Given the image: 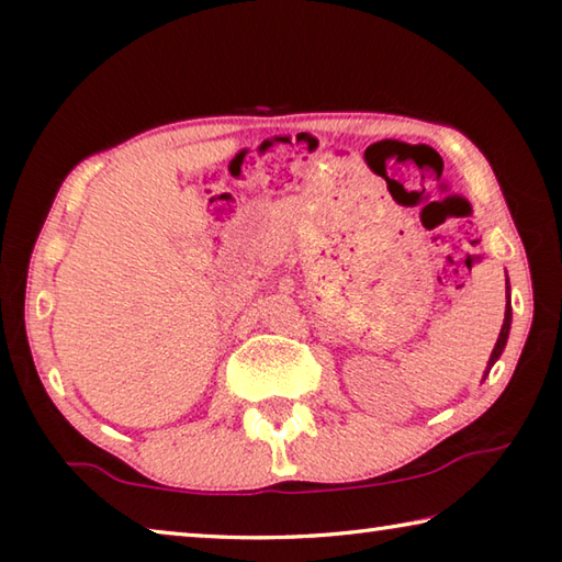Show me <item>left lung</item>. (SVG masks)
<instances>
[{
  "label": "left lung",
  "instance_id": "obj_1",
  "mask_svg": "<svg viewBox=\"0 0 562 562\" xmlns=\"http://www.w3.org/2000/svg\"><path fill=\"white\" fill-rule=\"evenodd\" d=\"M510 290V288H508ZM510 319H513V312H510V294H508V304H506V319H503V327H501V335H498V341L496 347H493L491 351V359H488V369L496 364L498 357L503 355V349H506V341H508V331H510Z\"/></svg>",
  "mask_w": 562,
  "mask_h": 562
}]
</instances>
